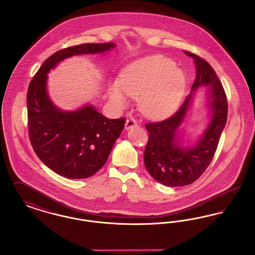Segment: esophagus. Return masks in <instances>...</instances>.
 <instances>
[{
    "instance_id": "34e87169",
    "label": "esophagus",
    "mask_w": 255,
    "mask_h": 255,
    "mask_svg": "<svg viewBox=\"0 0 255 255\" xmlns=\"http://www.w3.org/2000/svg\"><path fill=\"white\" fill-rule=\"evenodd\" d=\"M136 122L133 120V118H130V119H128L127 121H126V123H125V128L127 129V130H129V129H131V128H133V127H135L136 126Z\"/></svg>"
}]
</instances>
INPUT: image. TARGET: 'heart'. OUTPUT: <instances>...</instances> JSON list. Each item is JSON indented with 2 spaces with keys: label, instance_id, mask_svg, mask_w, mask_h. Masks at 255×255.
<instances>
[{
  "label": "heart",
  "instance_id": "1",
  "mask_svg": "<svg viewBox=\"0 0 255 255\" xmlns=\"http://www.w3.org/2000/svg\"><path fill=\"white\" fill-rule=\"evenodd\" d=\"M185 86V75L175 63L155 55L128 65L108 92L111 100L120 107L127 104L124 92L130 97L139 96L138 107L142 114L151 119H164L178 108Z\"/></svg>",
  "mask_w": 255,
  "mask_h": 255
}]
</instances>
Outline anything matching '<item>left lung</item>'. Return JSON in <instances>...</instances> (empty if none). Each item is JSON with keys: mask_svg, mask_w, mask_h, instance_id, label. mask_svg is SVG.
<instances>
[{"mask_svg": "<svg viewBox=\"0 0 255 255\" xmlns=\"http://www.w3.org/2000/svg\"><path fill=\"white\" fill-rule=\"evenodd\" d=\"M183 52L193 58L196 79L194 92L201 86L209 88V107L212 118L206 132L193 147H181L176 142V133L189 108L193 94L185 98L179 110L168 119L146 123L149 132L144 151V164L149 174L166 186H184L197 181L210 164L228 119V99L213 68L192 52Z\"/></svg>", "mask_w": 255, "mask_h": 255, "instance_id": "obj_1", "label": "left lung"}]
</instances>
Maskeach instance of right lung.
<instances>
[{
  "label": "right lung",
  "instance_id": "right-lung-1",
  "mask_svg": "<svg viewBox=\"0 0 255 255\" xmlns=\"http://www.w3.org/2000/svg\"><path fill=\"white\" fill-rule=\"evenodd\" d=\"M114 43L82 44L61 49L43 63L30 81L27 95L29 140L38 158L68 179L93 176L106 162L126 120H109L91 105L73 112L58 110L47 93L48 73L60 61L114 48Z\"/></svg>",
  "mask_w": 255,
  "mask_h": 255
}]
</instances>
